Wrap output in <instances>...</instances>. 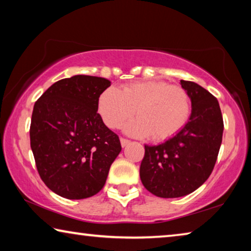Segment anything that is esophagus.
<instances>
[{
  "instance_id": "obj_1",
  "label": "esophagus",
  "mask_w": 251,
  "mask_h": 251,
  "mask_svg": "<svg viewBox=\"0 0 251 251\" xmlns=\"http://www.w3.org/2000/svg\"><path fill=\"white\" fill-rule=\"evenodd\" d=\"M130 142L128 141V139H126V138H121V145H122V147H125V146H127L128 145Z\"/></svg>"
}]
</instances>
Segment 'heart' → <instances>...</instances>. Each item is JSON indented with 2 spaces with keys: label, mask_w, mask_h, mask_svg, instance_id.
Instances as JSON below:
<instances>
[{
  "label": "heart",
  "mask_w": 251,
  "mask_h": 251,
  "mask_svg": "<svg viewBox=\"0 0 251 251\" xmlns=\"http://www.w3.org/2000/svg\"><path fill=\"white\" fill-rule=\"evenodd\" d=\"M135 109L138 117L125 125L126 133L136 137L152 135L159 142L173 137L186 125L192 105L184 88L157 79L126 84L122 90L107 87L97 101V110L109 128H118Z\"/></svg>",
  "instance_id": "1"
}]
</instances>
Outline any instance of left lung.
<instances>
[{"label": "left lung", "mask_w": 251, "mask_h": 251, "mask_svg": "<svg viewBox=\"0 0 251 251\" xmlns=\"http://www.w3.org/2000/svg\"><path fill=\"white\" fill-rule=\"evenodd\" d=\"M192 101L186 125L165 143L145 145L139 176L145 188L161 198L186 196L214 169L223 141L224 122L214 95L194 82L180 80Z\"/></svg>", "instance_id": "obj_1"}]
</instances>
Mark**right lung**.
I'll use <instances>...</instances> for the list:
<instances>
[{
  "label": "right lung",
  "instance_id": "add662e5",
  "mask_svg": "<svg viewBox=\"0 0 251 251\" xmlns=\"http://www.w3.org/2000/svg\"><path fill=\"white\" fill-rule=\"evenodd\" d=\"M108 79L75 75L54 83L35 101L29 138L42 180L58 196L84 199L103 188L122 151L97 113Z\"/></svg>",
  "mask_w": 251,
  "mask_h": 251
}]
</instances>
